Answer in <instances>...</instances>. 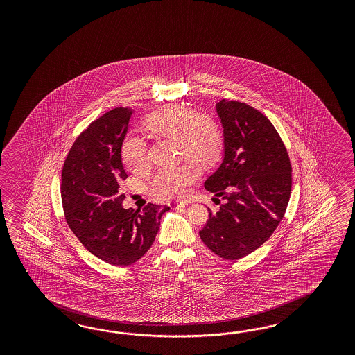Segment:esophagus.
Masks as SVG:
<instances>
[{
	"label": "esophagus",
	"mask_w": 355,
	"mask_h": 355,
	"mask_svg": "<svg viewBox=\"0 0 355 355\" xmlns=\"http://www.w3.org/2000/svg\"><path fill=\"white\" fill-rule=\"evenodd\" d=\"M189 205V202H181V203H172V207L174 208H180V207H186V205Z\"/></svg>",
	"instance_id": "34e87169"
}]
</instances>
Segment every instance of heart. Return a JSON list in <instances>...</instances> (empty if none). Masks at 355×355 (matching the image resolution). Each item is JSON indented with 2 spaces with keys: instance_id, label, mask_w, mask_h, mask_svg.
<instances>
[{
  "instance_id": "b5f03b06",
  "label": "heart",
  "mask_w": 355,
  "mask_h": 355,
  "mask_svg": "<svg viewBox=\"0 0 355 355\" xmlns=\"http://www.w3.org/2000/svg\"><path fill=\"white\" fill-rule=\"evenodd\" d=\"M147 129L153 134L177 140L178 155L200 168L217 162L223 150V132L214 119L198 114L193 109L168 105L152 113L146 121ZM122 162L132 172L148 168L146 141L138 135H128L121 147ZM196 178V169L190 164L164 168L155 175L150 193L162 200L182 199Z\"/></svg>"
}]
</instances>
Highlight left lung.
I'll return each instance as SVG.
<instances>
[{
  "label": "left lung",
  "instance_id": "8db88e82",
  "mask_svg": "<svg viewBox=\"0 0 355 355\" xmlns=\"http://www.w3.org/2000/svg\"><path fill=\"white\" fill-rule=\"evenodd\" d=\"M224 128V160L205 181L218 209L199 236L216 255L245 258L273 234L291 193V164L277 130L258 109L223 98L216 104Z\"/></svg>",
  "mask_w": 355,
  "mask_h": 355
}]
</instances>
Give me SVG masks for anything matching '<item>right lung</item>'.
I'll return each instance as SVG.
<instances>
[{
	"label": "right lung",
	"instance_id": "right-lung-1",
	"mask_svg": "<svg viewBox=\"0 0 355 355\" xmlns=\"http://www.w3.org/2000/svg\"><path fill=\"white\" fill-rule=\"evenodd\" d=\"M130 107H114L79 134L62 169L61 198L69 227L85 248L112 266L125 267L150 250L169 207L148 203L125 209L119 182L128 178L121 147Z\"/></svg>",
	"mask_w": 355,
	"mask_h": 355
}]
</instances>
